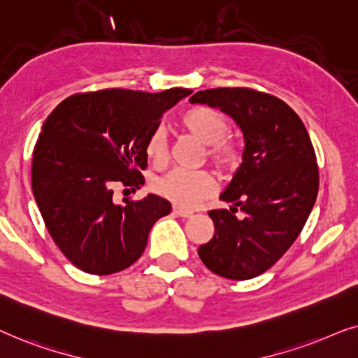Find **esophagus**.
Wrapping results in <instances>:
<instances>
[{"label":"esophagus","instance_id":"1","mask_svg":"<svg viewBox=\"0 0 358 358\" xmlns=\"http://www.w3.org/2000/svg\"><path fill=\"white\" fill-rule=\"evenodd\" d=\"M173 211L178 214L180 217H192L193 216V211H189V209H183V208H173Z\"/></svg>","mask_w":358,"mask_h":358}]
</instances>
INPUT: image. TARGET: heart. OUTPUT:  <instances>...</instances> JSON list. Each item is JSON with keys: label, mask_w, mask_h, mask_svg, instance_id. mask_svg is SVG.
Listing matches in <instances>:
<instances>
[{"label": "heart", "mask_w": 358, "mask_h": 358, "mask_svg": "<svg viewBox=\"0 0 358 358\" xmlns=\"http://www.w3.org/2000/svg\"><path fill=\"white\" fill-rule=\"evenodd\" d=\"M182 129L204 144V154L214 169L222 175H231L242 162V144L236 137L226 136L227 117L217 109L194 106L187 109L180 117ZM145 154L157 166L169 160V147L162 129L150 132L145 142ZM216 189L213 175L206 170L176 169L157 180L155 192L180 208H194L203 199L211 196Z\"/></svg>", "instance_id": "heart-1"}]
</instances>
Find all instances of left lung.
<instances>
[{
  "mask_svg": "<svg viewBox=\"0 0 358 358\" xmlns=\"http://www.w3.org/2000/svg\"><path fill=\"white\" fill-rule=\"evenodd\" d=\"M189 101L229 114L245 142L242 164L219 196L232 206L208 213L214 236L198 249L199 259L224 278H254L282 259L316 203L319 170L311 139L298 114L268 93L214 88Z\"/></svg>",
  "mask_w": 358,
  "mask_h": 358,
  "instance_id": "obj_1",
  "label": "left lung"
}]
</instances>
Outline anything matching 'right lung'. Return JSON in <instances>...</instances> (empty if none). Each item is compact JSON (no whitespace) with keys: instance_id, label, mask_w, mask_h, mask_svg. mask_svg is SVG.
Returning <instances> with one entry per match:
<instances>
[{"instance_id":"1","label":"right lung","mask_w":358,"mask_h":358,"mask_svg":"<svg viewBox=\"0 0 358 358\" xmlns=\"http://www.w3.org/2000/svg\"><path fill=\"white\" fill-rule=\"evenodd\" d=\"M192 90L109 88L64 99L45 119L32 155V192L47 231L76 268L111 275L131 266L166 199L113 201L114 187L144 185L145 142L165 111Z\"/></svg>"}]
</instances>
